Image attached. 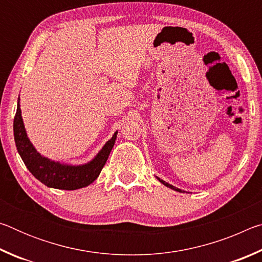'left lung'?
Segmentation results:
<instances>
[{
  "label": "left lung",
  "instance_id": "1",
  "mask_svg": "<svg viewBox=\"0 0 262 262\" xmlns=\"http://www.w3.org/2000/svg\"><path fill=\"white\" fill-rule=\"evenodd\" d=\"M156 178L161 181V183L164 185V186H166V187H168V188H171V189H173V190H177V192H180V193H185V190H183V189H180V188H177V187H174V186H172V185H170L168 183H166V181H164V180H162V179H159L158 177H156Z\"/></svg>",
  "mask_w": 262,
  "mask_h": 262
}]
</instances>
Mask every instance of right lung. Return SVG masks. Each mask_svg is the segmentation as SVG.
<instances>
[{
    "mask_svg": "<svg viewBox=\"0 0 262 262\" xmlns=\"http://www.w3.org/2000/svg\"><path fill=\"white\" fill-rule=\"evenodd\" d=\"M17 103V112L14 119V136L15 143L19 156L23 159L25 166L39 181H41L47 187L56 189L74 190L86 187L98 178L100 171L103 170L106 161L110 156L118 132H115L112 139L108 140L96 155L92 161L82 165H70L42 156L33 147L26 134L21 111L19 104Z\"/></svg>",
    "mask_w": 262,
    "mask_h": 262,
    "instance_id": "right-lung-1",
    "label": "right lung"
}]
</instances>
